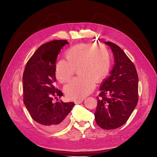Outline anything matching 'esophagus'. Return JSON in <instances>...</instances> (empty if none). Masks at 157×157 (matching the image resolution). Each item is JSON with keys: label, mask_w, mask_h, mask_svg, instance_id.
Here are the masks:
<instances>
[{"label": "esophagus", "mask_w": 157, "mask_h": 157, "mask_svg": "<svg viewBox=\"0 0 157 157\" xmlns=\"http://www.w3.org/2000/svg\"><path fill=\"white\" fill-rule=\"evenodd\" d=\"M82 101H83L82 99H81V100H76V101H75V104H80V103H81Z\"/></svg>", "instance_id": "34e87169"}]
</instances>
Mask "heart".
Returning <instances> with one entry per match:
<instances>
[{
	"label": "heart",
	"mask_w": 157,
	"mask_h": 157,
	"mask_svg": "<svg viewBox=\"0 0 157 157\" xmlns=\"http://www.w3.org/2000/svg\"><path fill=\"white\" fill-rule=\"evenodd\" d=\"M65 58L58 60L55 76L60 82L69 81L78 70L79 76L67 84L64 91L69 99L79 100L93 92L96 81L100 82L109 74L111 58L109 49L102 43H80L65 52Z\"/></svg>",
	"instance_id": "obj_1"
}]
</instances>
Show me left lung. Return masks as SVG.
<instances>
[{
	"mask_svg": "<svg viewBox=\"0 0 157 157\" xmlns=\"http://www.w3.org/2000/svg\"><path fill=\"white\" fill-rule=\"evenodd\" d=\"M104 43L114 53L115 65L100 87L94 116L101 128L112 130L124 125L136 107L139 78L135 65L124 52L114 43Z\"/></svg>",
	"mask_w": 157,
	"mask_h": 157,
	"instance_id": "left-lung-1",
	"label": "left lung"
}]
</instances>
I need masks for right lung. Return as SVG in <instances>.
Here are the masks:
<instances>
[{"label": "right lung", "mask_w": 157, "mask_h": 157, "mask_svg": "<svg viewBox=\"0 0 157 157\" xmlns=\"http://www.w3.org/2000/svg\"><path fill=\"white\" fill-rule=\"evenodd\" d=\"M65 40H52L41 45L27 61L23 74L24 103L32 118L50 131L63 129L68 122V114L75 103L54 99L63 96L55 86V66Z\"/></svg>", "instance_id": "add662e5"}]
</instances>
